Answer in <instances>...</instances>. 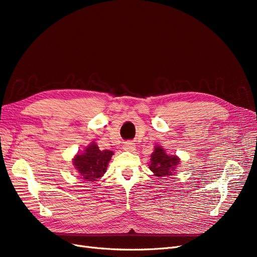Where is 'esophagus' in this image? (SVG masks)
<instances>
[{"instance_id": "esophagus-1", "label": "esophagus", "mask_w": 257, "mask_h": 257, "mask_svg": "<svg viewBox=\"0 0 257 257\" xmlns=\"http://www.w3.org/2000/svg\"><path fill=\"white\" fill-rule=\"evenodd\" d=\"M123 150L124 151H128V152H133L136 150V147L133 143H125L123 145Z\"/></svg>"}]
</instances>
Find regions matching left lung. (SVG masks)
<instances>
[{
  "label": "left lung",
  "mask_w": 257,
  "mask_h": 257,
  "mask_svg": "<svg viewBox=\"0 0 257 257\" xmlns=\"http://www.w3.org/2000/svg\"><path fill=\"white\" fill-rule=\"evenodd\" d=\"M180 164V158L177 155H169L165 148L157 145L151 154L149 168L155 177H168L176 174V169Z\"/></svg>",
  "instance_id": "8db88e82"
}]
</instances>
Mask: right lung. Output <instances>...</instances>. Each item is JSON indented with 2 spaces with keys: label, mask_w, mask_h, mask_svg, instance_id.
Returning <instances> with one entry per match:
<instances>
[{
  "label": "right lung",
  "mask_w": 257,
  "mask_h": 257,
  "mask_svg": "<svg viewBox=\"0 0 257 257\" xmlns=\"http://www.w3.org/2000/svg\"><path fill=\"white\" fill-rule=\"evenodd\" d=\"M112 155V151H100L96 143L92 142L82 152L75 155L73 165L84 181L94 182L104 176Z\"/></svg>",
  "instance_id": "right-lung-1"
}]
</instances>
